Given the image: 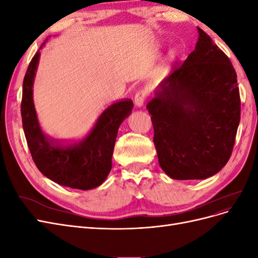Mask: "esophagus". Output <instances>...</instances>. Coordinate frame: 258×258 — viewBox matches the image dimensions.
Here are the masks:
<instances>
[{
    "mask_svg": "<svg viewBox=\"0 0 258 258\" xmlns=\"http://www.w3.org/2000/svg\"><path fill=\"white\" fill-rule=\"evenodd\" d=\"M146 98H147V92L145 90L137 91L135 96V105L138 107H142L144 105Z\"/></svg>",
    "mask_w": 258,
    "mask_h": 258,
    "instance_id": "obj_1",
    "label": "esophagus"
}]
</instances>
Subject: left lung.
<instances>
[{
  "instance_id": "obj_1",
  "label": "left lung",
  "mask_w": 258,
  "mask_h": 258,
  "mask_svg": "<svg viewBox=\"0 0 258 258\" xmlns=\"http://www.w3.org/2000/svg\"><path fill=\"white\" fill-rule=\"evenodd\" d=\"M163 80L146 108L161 169L174 179H205L230 158L240 122L237 73L205 31Z\"/></svg>"
}]
</instances>
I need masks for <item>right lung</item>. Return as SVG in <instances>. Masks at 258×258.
Here are the masks:
<instances>
[{"label": "right lung", "instance_id": "obj_1", "mask_svg": "<svg viewBox=\"0 0 258 258\" xmlns=\"http://www.w3.org/2000/svg\"><path fill=\"white\" fill-rule=\"evenodd\" d=\"M34 54L23 79L21 117L27 143L37 169L52 182L75 189L89 190L102 184L112 169L117 132L131 114L134 102L122 100L101 113L87 135L71 142H57L42 131L33 102V83L40 61Z\"/></svg>", "mask_w": 258, "mask_h": 258}]
</instances>
